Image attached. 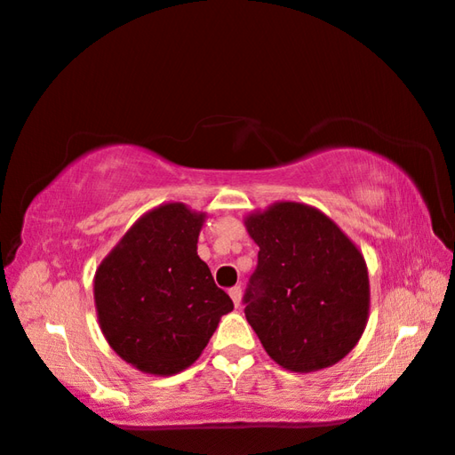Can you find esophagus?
I'll use <instances>...</instances> for the list:
<instances>
[{
    "label": "esophagus",
    "mask_w": 455,
    "mask_h": 455,
    "mask_svg": "<svg viewBox=\"0 0 455 455\" xmlns=\"http://www.w3.org/2000/svg\"><path fill=\"white\" fill-rule=\"evenodd\" d=\"M228 294H230V299H233V303H235V307H239L241 305V294H243V291H241V286H233V289L228 291Z\"/></svg>",
    "instance_id": "1"
}]
</instances>
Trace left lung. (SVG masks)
<instances>
[{
    "label": "left lung",
    "mask_w": 455,
    "mask_h": 455,
    "mask_svg": "<svg viewBox=\"0 0 455 455\" xmlns=\"http://www.w3.org/2000/svg\"><path fill=\"white\" fill-rule=\"evenodd\" d=\"M258 243L245 317L280 367L311 373L342 361L369 317L363 253L319 210L278 202L245 219Z\"/></svg>",
    "instance_id": "left-lung-1"
}]
</instances>
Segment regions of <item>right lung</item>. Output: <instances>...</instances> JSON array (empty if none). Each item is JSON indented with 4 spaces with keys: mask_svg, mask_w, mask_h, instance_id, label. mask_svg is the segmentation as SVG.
I'll list each match as a JSON object with an SVG mask.
<instances>
[{
    "mask_svg": "<svg viewBox=\"0 0 455 455\" xmlns=\"http://www.w3.org/2000/svg\"><path fill=\"white\" fill-rule=\"evenodd\" d=\"M206 214L163 204L124 235L94 274V303L108 347L152 375L189 367L233 300L197 255Z\"/></svg>",
    "mask_w": 455,
    "mask_h": 455,
    "instance_id": "1",
    "label": "right lung"
}]
</instances>
